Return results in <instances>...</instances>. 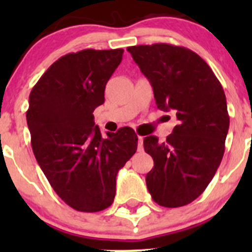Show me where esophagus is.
I'll use <instances>...</instances> for the list:
<instances>
[{
	"label": "esophagus",
	"mask_w": 252,
	"mask_h": 252,
	"mask_svg": "<svg viewBox=\"0 0 252 252\" xmlns=\"http://www.w3.org/2000/svg\"><path fill=\"white\" fill-rule=\"evenodd\" d=\"M138 151H144V138L142 136H139L138 138Z\"/></svg>",
	"instance_id": "esophagus-1"
}]
</instances>
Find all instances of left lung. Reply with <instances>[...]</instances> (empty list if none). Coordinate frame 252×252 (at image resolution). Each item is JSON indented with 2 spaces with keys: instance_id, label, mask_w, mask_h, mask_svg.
<instances>
[{
  "instance_id": "1",
  "label": "left lung",
  "mask_w": 252,
  "mask_h": 252,
  "mask_svg": "<svg viewBox=\"0 0 252 252\" xmlns=\"http://www.w3.org/2000/svg\"><path fill=\"white\" fill-rule=\"evenodd\" d=\"M151 83L157 108L174 111L178 126L164 142L144 139L154 158L146 174L156 204L180 207L194 201L215 177L229 129L227 100L210 65L191 50L169 44L126 48Z\"/></svg>"
}]
</instances>
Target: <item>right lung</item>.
<instances>
[{"mask_svg":"<svg viewBox=\"0 0 252 252\" xmlns=\"http://www.w3.org/2000/svg\"><path fill=\"white\" fill-rule=\"evenodd\" d=\"M123 52L88 48L68 53L51 64L29 96L27 122L35 158L56 194L81 212L110 207L117 173L138 149L131 128L102 138L94 122Z\"/></svg>","mask_w":252,"mask_h":252,"instance_id":"right-lung-1","label":"right lung"}]
</instances>
